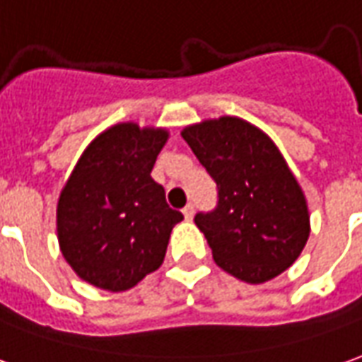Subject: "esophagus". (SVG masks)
I'll return each mask as SVG.
<instances>
[{
    "label": "esophagus",
    "instance_id": "34e87169",
    "mask_svg": "<svg viewBox=\"0 0 362 362\" xmlns=\"http://www.w3.org/2000/svg\"><path fill=\"white\" fill-rule=\"evenodd\" d=\"M183 214H185L187 221H191V218H193V214H195V206L189 203V205H187L185 209H183Z\"/></svg>",
    "mask_w": 362,
    "mask_h": 362
}]
</instances>
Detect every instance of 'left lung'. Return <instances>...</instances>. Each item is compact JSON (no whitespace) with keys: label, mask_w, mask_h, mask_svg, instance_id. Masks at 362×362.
I'll use <instances>...</instances> for the list:
<instances>
[{"label":"left lung","mask_w":362,"mask_h":362,"mask_svg":"<svg viewBox=\"0 0 362 362\" xmlns=\"http://www.w3.org/2000/svg\"><path fill=\"white\" fill-rule=\"evenodd\" d=\"M181 136L218 187L216 209L195 216L214 262L248 284L288 270L310 238V211L270 136L236 116L191 124Z\"/></svg>","instance_id":"1"}]
</instances>
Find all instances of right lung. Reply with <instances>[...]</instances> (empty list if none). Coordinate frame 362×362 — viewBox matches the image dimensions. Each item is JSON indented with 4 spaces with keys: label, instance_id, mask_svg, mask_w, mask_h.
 Masks as SVG:
<instances>
[{
    "label": "right lung",
    "instance_id": "obj_1",
    "mask_svg": "<svg viewBox=\"0 0 362 362\" xmlns=\"http://www.w3.org/2000/svg\"><path fill=\"white\" fill-rule=\"evenodd\" d=\"M167 138L165 128L119 122L82 151L57 203L59 246L81 280L124 291L163 264L183 221L149 175Z\"/></svg>",
    "mask_w": 362,
    "mask_h": 362
}]
</instances>
